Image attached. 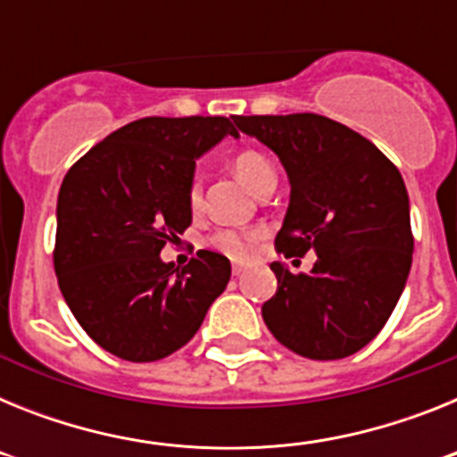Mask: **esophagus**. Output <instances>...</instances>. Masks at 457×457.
<instances>
[{
    "mask_svg": "<svg viewBox=\"0 0 457 457\" xmlns=\"http://www.w3.org/2000/svg\"><path fill=\"white\" fill-rule=\"evenodd\" d=\"M242 272H245V268H242V265H237V263H233V277H240Z\"/></svg>",
    "mask_w": 457,
    "mask_h": 457,
    "instance_id": "1",
    "label": "esophagus"
}]
</instances>
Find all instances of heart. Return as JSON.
<instances>
[{"label":"heart","instance_id":"obj_1","mask_svg":"<svg viewBox=\"0 0 457 457\" xmlns=\"http://www.w3.org/2000/svg\"><path fill=\"white\" fill-rule=\"evenodd\" d=\"M233 171L237 179L247 185L252 192H261L268 185L277 183V171L263 153L258 151H240L233 157ZM187 204L192 212H199L204 204V189L199 179H194L187 189ZM261 240V231H217L208 237L210 247L221 252L233 261H245L252 256L256 242Z\"/></svg>","mask_w":457,"mask_h":457}]
</instances>
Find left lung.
Masks as SVG:
<instances>
[{
	"label": "left lung",
	"instance_id": "left-lung-1",
	"mask_svg": "<svg viewBox=\"0 0 457 457\" xmlns=\"http://www.w3.org/2000/svg\"><path fill=\"white\" fill-rule=\"evenodd\" d=\"M233 120L277 153L288 173L290 204L277 252L318 256L309 274L270 265L277 293L263 304L265 325L302 357H350L389 320L411 268L414 237L401 171L366 137L327 116Z\"/></svg>",
	"mask_w": 457,
	"mask_h": 457
}]
</instances>
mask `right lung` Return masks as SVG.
Returning a JSON list of instances; mask_svg holds the SVG:
<instances>
[{
    "instance_id": "obj_1",
    "label": "right lung",
    "mask_w": 457,
    "mask_h": 457,
    "mask_svg": "<svg viewBox=\"0 0 457 457\" xmlns=\"http://www.w3.org/2000/svg\"><path fill=\"white\" fill-rule=\"evenodd\" d=\"M226 135L237 130L224 116H148L104 137L63 179L59 288L84 332L125 361H157L183 348L231 278L228 258L208 249L185 268L160 258L192 224L196 157Z\"/></svg>"
}]
</instances>
